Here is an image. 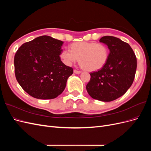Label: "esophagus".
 Returning <instances> with one entry per match:
<instances>
[{
	"label": "esophagus",
	"mask_w": 151,
	"mask_h": 151,
	"mask_svg": "<svg viewBox=\"0 0 151 151\" xmlns=\"http://www.w3.org/2000/svg\"><path fill=\"white\" fill-rule=\"evenodd\" d=\"M74 72L75 73V74H81V71L80 70H74Z\"/></svg>",
	"instance_id": "esophagus-1"
}]
</instances>
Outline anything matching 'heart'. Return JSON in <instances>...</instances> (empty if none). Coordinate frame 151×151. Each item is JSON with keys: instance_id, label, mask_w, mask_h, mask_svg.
<instances>
[{"instance_id": "1", "label": "heart", "mask_w": 151, "mask_h": 151, "mask_svg": "<svg viewBox=\"0 0 151 151\" xmlns=\"http://www.w3.org/2000/svg\"><path fill=\"white\" fill-rule=\"evenodd\" d=\"M70 50H63L60 54L62 61L70 66L79 58L81 65L85 70L93 72L102 68L109 57L108 47L102 43L79 42L72 43Z\"/></svg>"}]
</instances>
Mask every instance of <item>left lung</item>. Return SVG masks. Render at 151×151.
<instances>
[{"instance_id": "8db88e82", "label": "left lung", "mask_w": 151, "mask_h": 151, "mask_svg": "<svg viewBox=\"0 0 151 151\" xmlns=\"http://www.w3.org/2000/svg\"><path fill=\"white\" fill-rule=\"evenodd\" d=\"M99 42L109 50L108 60L97 72H91L86 89L91 98L109 102L121 97L133 83L137 68V58L127 43L111 36Z\"/></svg>"}]
</instances>
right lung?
Returning <instances> with one entry per match:
<instances>
[{"label":"right lung","mask_w":151,"mask_h":151,"mask_svg":"<svg viewBox=\"0 0 151 151\" xmlns=\"http://www.w3.org/2000/svg\"><path fill=\"white\" fill-rule=\"evenodd\" d=\"M62 41L42 36L22 45L14 56L18 83L32 97L50 99L64 91L73 68L65 65L60 54Z\"/></svg>","instance_id":"add662e5"}]
</instances>
